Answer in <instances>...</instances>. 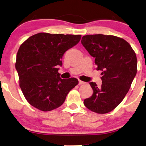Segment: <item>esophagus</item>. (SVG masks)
<instances>
[{
	"label": "esophagus",
	"mask_w": 146,
	"mask_h": 146,
	"mask_svg": "<svg viewBox=\"0 0 146 146\" xmlns=\"http://www.w3.org/2000/svg\"><path fill=\"white\" fill-rule=\"evenodd\" d=\"M78 82H79V85H82V84H85L84 82L81 81V80H79Z\"/></svg>",
	"instance_id": "esophagus-1"
}]
</instances>
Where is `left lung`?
<instances>
[{"mask_svg":"<svg viewBox=\"0 0 146 146\" xmlns=\"http://www.w3.org/2000/svg\"><path fill=\"white\" fill-rule=\"evenodd\" d=\"M81 42L95 58L98 70L102 72L101 86L90 83L94 92L84 104L94 112L108 113L121 102L130 88L137 73L136 55L127 41L115 36L86 35Z\"/></svg>","mask_w":146,"mask_h":146,"instance_id":"left-lung-1","label":"left lung"}]
</instances>
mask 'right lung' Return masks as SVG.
<instances>
[{"mask_svg":"<svg viewBox=\"0 0 146 146\" xmlns=\"http://www.w3.org/2000/svg\"><path fill=\"white\" fill-rule=\"evenodd\" d=\"M81 35L40 33L29 37L20 46L15 67L19 86L31 106L48 111L60 106L78 84L75 78L62 79L58 66L68 50L76 45Z\"/></svg>","mask_w":146,"mask_h":146,"instance_id":"right-lung-1","label":"right lung"}]
</instances>
